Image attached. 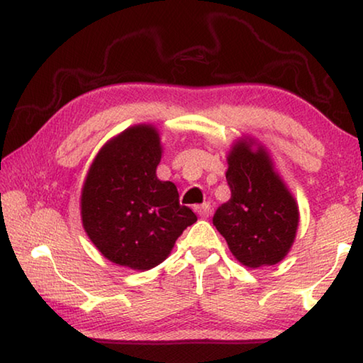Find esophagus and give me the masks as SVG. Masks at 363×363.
Here are the masks:
<instances>
[{
  "label": "esophagus",
  "mask_w": 363,
  "mask_h": 363,
  "mask_svg": "<svg viewBox=\"0 0 363 363\" xmlns=\"http://www.w3.org/2000/svg\"><path fill=\"white\" fill-rule=\"evenodd\" d=\"M194 209H196V212H198V216L203 217V218H207V217L211 216V204H209V203H204V204H201V206H196Z\"/></svg>",
  "instance_id": "34e87169"
}]
</instances>
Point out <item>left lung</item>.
Wrapping results in <instances>:
<instances>
[{
  "mask_svg": "<svg viewBox=\"0 0 363 363\" xmlns=\"http://www.w3.org/2000/svg\"><path fill=\"white\" fill-rule=\"evenodd\" d=\"M231 198L213 216L238 262L249 269L286 257L299 227V207L275 170L267 147L254 138L236 140L227 156Z\"/></svg>",
  "mask_w": 363,
  "mask_h": 363,
  "instance_id": "1",
  "label": "left lung"
}]
</instances>
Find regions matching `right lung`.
Masks as SVG:
<instances>
[{
  "mask_svg": "<svg viewBox=\"0 0 363 363\" xmlns=\"http://www.w3.org/2000/svg\"><path fill=\"white\" fill-rule=\"evenodd\" d=\"M162 145L151 123L128 127L98 151L80 196L82 225L117 265L150 270L164 262L198 217L180 206L177 186L159 180Z\"/></svg>",
  "mask_w": 363,
  "mask_h": 363,
  "instance_id": "1",
  "label": "right lung"
}]
</instances>
